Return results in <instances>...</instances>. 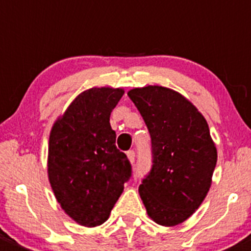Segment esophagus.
I'll list each match as a JSON object with an SVG mask.
<instances>
[{"label":"esophagus","instance_id":"1","mask_svg":"<svg viewBox=\"0 0 251 251\" xmlns=\"http://www.w3.org/2000/svg\"><path fill=\"white\" fill-rule=\"evenodd\" d=\"M126 156H127L128 161H130V163H133V161H135V152L133 151H128L127 153H126Z\"/></svg>","mask_w":251,"mask_h":251}]
</instances>
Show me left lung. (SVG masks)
Segmentation results:
<instances>
[{
    "mask_svg": "<svg viewBox=\"0 0 251 251\" xmlns=\"http://www.w3.org/2000/svg\"><path fill=\"white\" fill-rule=\"evenodd\" d=\"M151 135L153 165L139 193L154 223L175 226L196 212L212 186L217 147L207 120L181 93L160 85L128 90Z\"/></svg>",
    "mask_w": 251,
    "mask_h": 251,
    "instance_id": "obj_1",
    "label": "left lung"
}]
</instances>
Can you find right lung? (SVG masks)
Returning <instances> with one entry per match:
<instances>
[{
    "mask_svg": "<svg viewBox=\"0 0 251 251\" xmlns=\"http://www.w3.org/2000/svg\"><path fill=\"white\" fill-rule=\"evenodd\" d=\"M123 88L84 90L51 126L47 172L65 214L86 228L101 226L130 178L131 166L115 145L110 115Z\"/></svg>",
    "mask_w": 251,
    "mask_h": 251,
    "instance_id": "right-lung-1",
    "label": "right lung"
}]
</instances>
